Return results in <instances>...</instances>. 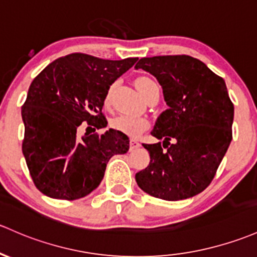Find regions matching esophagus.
<instances>
[{"instance_id": "obj_1", "label": "esophagus", "mask_w": 257, "mask_h": 257, "mask_svg": "<svg viewBox=\"0 0 257 257\" xmlns=\"http://www.w3.org/2000/svg\"><path fill=\"white\" fill-rule=\"evenodd\" d=\"M139 147H141V143L139 142V141H136V140L130 141V148H131V150H136V148H139Z\"/></svg>"}]
</instances>
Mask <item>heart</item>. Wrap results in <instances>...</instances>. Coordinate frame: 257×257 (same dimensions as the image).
<instances>
[{
	"label": "heart",
	"instance_id": "1",
	"mask_svg": "<svg viewBox=\"0 0 257 257\" xmlns=\"http://www.w3.org/2000/svg\"><path fill=\"white\" fill-rule=\"evenodd\" d=\"M154 82L148 77H140L136 81V87L140 90L141 94L145 96L148 87L153 84ZM110 98V92L106 95V101ZM112 127L123 132V134L130 135V136H139L142 134L146 128L150 126V122L146 117L137 116V115H128V114H120L115 116L111 121Z\"/></svg>",
	"mask_w": 257,
	"mask_h": 257
}]
</instances>
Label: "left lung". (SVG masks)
Masks as SVG:
<instances>
[{
    "instance_id": "1",
    "label": "left lung",
    "mask_w": 257,
    "mask_h": 257,
    "mask_svg": "<svg viewBox=\"0 0 257 257\" xmlns=\"http://www.w3.org/2000/svg\"><path fill=\"white\" fill-rule=\"evenodd\" d=\"M158 79L169 106L159 115L145 145L151 162L136 174L137 185L153 197L179 201L211 184L231 141L234 105L222 77L187 55L143 57L135 66Z\"/></svg>"
}]
</instances>
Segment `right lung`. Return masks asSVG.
<instances>
[{"label":"right lung","mask_w":257,"mask_h":257,"mask_svg":"<svg viewBox=\"0 0 257 257\" xmlns=\"http://www.w3.org/2000/svg\"><path fill=\"white\" fill-rule=\"evenodd\" d=\"M137 60L112 61L76 52L55 60L32 82L22 106V151L44 195L68 201L89 195L103 180L109 159L128 151V137L117 130L77 134L83 122L106 127L101 109L107 90Z\"/></svg>","instance_id":"obj_1"}]
</instances>
